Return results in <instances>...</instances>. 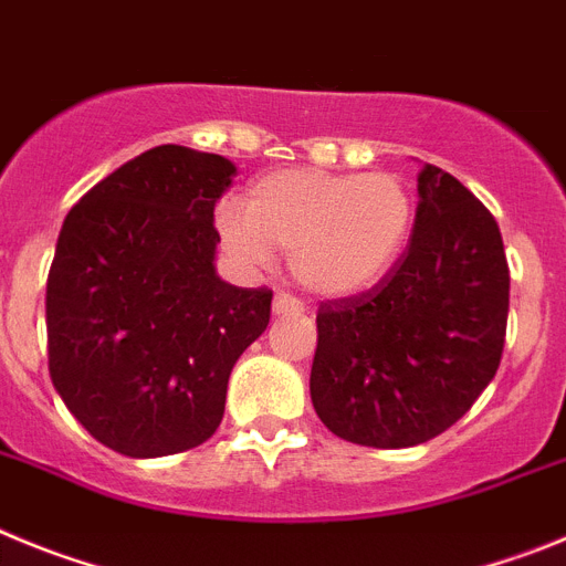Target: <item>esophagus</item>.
<instances>
[{
	"label": "esophagus",
	"instance_id": "esophagus-1",
	"mask_svg": "<svg viewBox=\"0 0 566 566\" xmlns=\"http://www.w3.org/2000/svg\"><path fill=\"white\" fill-rule=\"evenodd\" d=\"M302 310H304L302 302H298V298H293L290 293L273 295V313H276V315H298Z\"/></svg>",
	"mask_w": 566,
	"mask_h": 566
}]
</instances>
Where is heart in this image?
<instances>
[{"mask_svg":"<svg viewBox=\"0 0 566 566\" xmlns=\"http://www.w3.org/2000/svg\"><path fill=\"white\" fill-rule=\"evenodd\" d=\"M415 217L403 177L282 169L248 188L245 211L217 208L213 228L239 262L268 264L284 251L304 290L340 298L369 290L400 262Z\"/></svg>","mask_w":566,"mask_h":566,"instance_id":"b5f03b06","label":"heart"}]
</instances>
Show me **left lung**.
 Listing matches in <instances>:
<instances>
[{"label": "left lung", "mask_w": 566, "mask_h": 566, "mask_svg": "<svg viewBox=\"0 0 566 566\" xmlns=\"http://www.w3.org/2000/svg\"><path fill=\"white\" fill-rule=\"evenodd\" d=\"M400 262L375 287L321 302L315 415L340 440L409 448L451 429L502 360L511 271L493 213L426 163Z\"/></svg>", "instance_id": "obj_1"}]
</instances>
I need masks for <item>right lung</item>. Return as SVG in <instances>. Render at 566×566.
<instances>
[{
	"instance_id": "obj_1",
	"label": "right lung",
	"mask_w": 566,
	"mask_h": 566,
	"mask_svg": "<svg viewBox=\"0 0 566 566\" xmlns=\"http://www.w3.org/2000/svg\"><path fill=\"white\" fill-rule=\"evenodd\" d=\"M220 155L155 146L70 208L48 276V364L75 420L124 457L177 454L220 429L233 364L273 290L213 268Z\"/></svg>"
}]
</instances>
